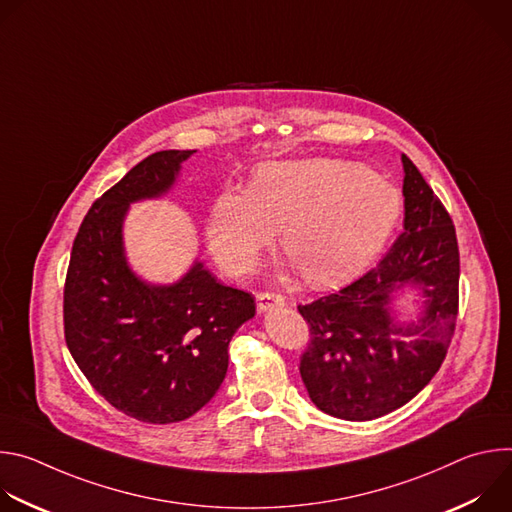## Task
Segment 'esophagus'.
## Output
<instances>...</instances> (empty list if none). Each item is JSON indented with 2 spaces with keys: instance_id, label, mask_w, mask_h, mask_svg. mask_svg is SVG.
<instances>
[{
  "instance_id": "34e87169",
  "label": "esophagus",
  "mask_w": 512,
  "mask_h": 512,
  "mask_svg": "<svg viewBox=\"0 0 512 512\" xmlns=\"http://www.w3.org/2000/svg\"><path fill=\"white\" fill-rule=\"evenodd\" d=\"M283 302H285L283 296L271 294V291H265V294H259V296H257V310H259L261 314H265V312H271V310L283 306Z\"/></svg>"
}]
</instances>
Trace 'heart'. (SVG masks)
<instances>
[{
	"label": "heart",
	"mask_w": 512,
	"mask_h": 512,
	"mask_svg": "<svg viewBox=\"0 0 512 512\" xmlns=\"http://www.w3.org/2000/svg\"><path fill=\"white\" fill-rule=\"evenodd\" d=\"M401 214L393 184L334 158L261 164L249 188H227L208 216V247L227 273L255 269L275 241L314 287L356 277L391 237Z\"/></svg>",
	"instance_id": "heart-1"
}]
</instances>
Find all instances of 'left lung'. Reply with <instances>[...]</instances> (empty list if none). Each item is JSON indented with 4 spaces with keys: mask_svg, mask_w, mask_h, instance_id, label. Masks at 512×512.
I'll list each match as a JSON object with an SVG mask.
<instances>
[{
    "mask_svg": "<svg viewBox=\"0 0 512 512\" xmlns=\"http://www.w3.org/2000/svg\"><path fill=\"white\" fill-rule=\"evenodd\" d=\"M403 233L383 261L300 314L312 342L300 373L314 405L338 419L371 421L409 403L440 371L456 316L460 253L444 204L403 154ZM418 291L401 319L394 300Z\"/></svg>",
    "mask_w": 512,
    "mask_h": 512,
    "instance_id": "obj_1",
    "label": "left lung"
}]
</instances>
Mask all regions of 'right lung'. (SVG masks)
<instances>
[{"label":"right lung","mask_w":512,"mask_h":512,"mask_svg":"<svg viewBox=\"0 0 512 512\" xmlns=\"http://www.w3.org/2000/svg\"><path fill=\"white\" fill-rule=\"evenodd\" d=\"M196 150L156 152L87 212L64 283V338L83 375L115 409L145 423L184 421L229 369V342L255 316L247 291L194 261L174 283L139 277L125 255L129 206L166 196Z\"/></svg>","instance_id":"right-lung-1"}]
</instances>
